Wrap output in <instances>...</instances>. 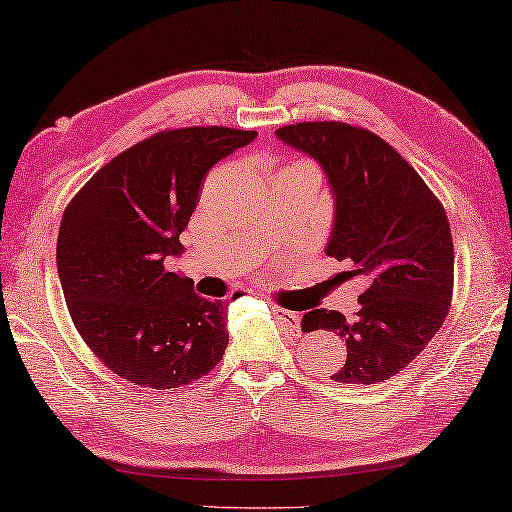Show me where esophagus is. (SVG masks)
Masks as SVG:
<instances>
[{
    "label": "esophagus",
    "mask_w": 512,
    "mask_h": 512,
    "mask_svg": "<svg viewBox=\"0 0 512 512\" xmlns=\"http://www.w3.org/2000/svg\"><path fill=\"white\" fill-rule=\"evenodd\" d=\"M272 311L276 315V320L283 324V329L290 331V333H297L299 331V315L297 313H292V311H288V308L276 306V304L272 306Z\"/></svg>",
    "instance_id": "obj_1"
}]
</instances>
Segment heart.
<instances>
[{
	"instance_id": "b5f03b06",
	"label": "heart",
	"mask_w": 512,
	"mask_h": 512,
	"mask_svg": "<svg viewBox=\"0 0 512 512\" xmlns=\"http://www.w3.org/2000/svg\"><path fill=\"white\" fill-rule=\"evenodd\" d=\"M297 163H304V161H297ZM297 163H290V165H297Z\"/></svg>"
}]
</instances>
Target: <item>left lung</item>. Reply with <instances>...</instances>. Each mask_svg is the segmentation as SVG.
Returning a JSON list of instances; mask_svg holds the SVG:
<instances>
[{
	"mask_svg": "<svg viewBox=\"0 0 512 512\" xmlns=\"http://www.w3.org/2000/svg\"><path fill=\"white\" fill-rule=\"evenodd\" d=\"M276 136L322 165L335 195L326 254L370 283L351 322L315 308L301 326L345 338L347 360L333 381H388L420 356L449 313L454 242L445 206L397 149L363 127L297 122Z\"/></svg>",
	"mask_w": 512,
	"mask_h": 512,
	"instance_id": "8db88e82",
	"label": "left lung"
}]
</instances>
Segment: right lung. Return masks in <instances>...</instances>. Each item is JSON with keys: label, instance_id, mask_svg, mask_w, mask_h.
Segmentation results:
<instances>
[{"label": "right lung", "instance_id": "add662e5", "mask_svg": "<svg viewBox=\"0 0 512 512\" xmlns=\"http://www.w3.org/2000/svg\"><path fill=\"white\" fill-rule=\"evenodd\" d=\"M254 138L231 127L158 131L108 161L65 206L56 242L65 304L113 374L170 390L222 360L226 304L195 295L165 258L181 254L208 170Z\"/></svg>", "mask_w": 512, "mask_h": 512}]
</instances>
